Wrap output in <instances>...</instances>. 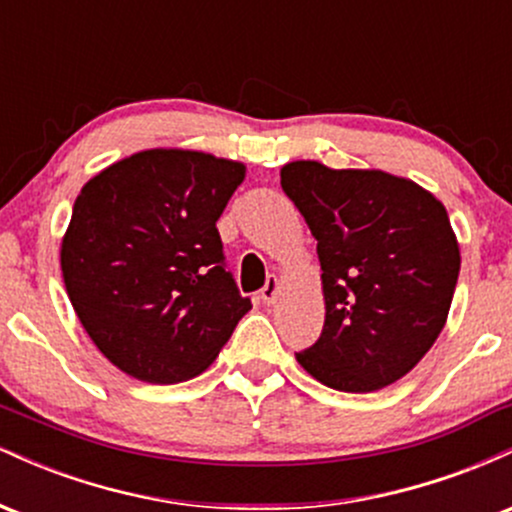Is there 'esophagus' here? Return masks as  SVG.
<instances>
[{
  "label": "esophagus",
  "instance_id": "1",
  "mask_svg": "<svg viewBox=\"0 0 512 512\" xmlns=\"http://www.w3.org/2000/svg\"><path fill=\"white\" fill-rule=\"evenodd\" d=\"M276 293H279V276H269L267 279V284L262 286V291H260V298H262V303L264 305H272L274 303V298H276Z\"/></svg>",
  "mask_w": 512,
  "mask_h": 512
}]
</instances>
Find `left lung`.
Segmentation results:
<instances>
[{"instance_id": "left-lung-1", "label": "left lung", "mask_w": 512, "mask_h": 512, "mask_svg": "<svg viewBox=\"0 0 512 512\" xmlns=\"http://www.w3.org/2000/svg\"><path fill=\"white\" fill-rule=\"evenodd\" d=\"M281 190L317 240L325 327L298 363L339 392H373L407 375L448 317L460 248L448 211L383 170L281 168Z\"/></svg>"}]
</instances>
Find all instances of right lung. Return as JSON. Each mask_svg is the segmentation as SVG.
Returning <instances> with one entry per match:
<instances>
[{
  "label": "right lung",
  "mask_w": 512,
  "mask_h": 512,
  "mask_svg": "<svg viewBox=\"0 0 512 512\" xmlns=\"http://www.w3.org/2000/svg\"><path fill=\"white\" fill-rule=\"evenodd\" d=\"M245 166L151 149L117 161L76 197L62 276L81 325L144 383L195 378L252 308L226 269L216 221Z\"/></svg>",
  "instance_id": "1"
}]
</instances>
